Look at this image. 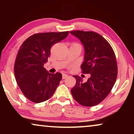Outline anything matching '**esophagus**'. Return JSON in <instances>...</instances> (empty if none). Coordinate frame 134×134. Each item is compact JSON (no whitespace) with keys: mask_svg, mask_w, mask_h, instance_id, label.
Wrapping results in <instances>:
<instances>
[{"mask_svg":"<svg viewBox=\"0 0 134 134\" xmlns=\"http://www.w3.org/2000/svg\"><path fill=\"white\" fill-rule=\"evenodd\" d=\"M62 77H63V79H66L67 77H68V75H67V74H63Z\"/></svg>","mask_w":134,"mask_h":134,"instance_id":"34e87169","label":"esophagus"}]
</instances>
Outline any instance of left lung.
<instances>
[{
  "instance_id": "8db88e82",
  "label": "left lung",
  "mask_w": 134,
  "mask_h": 134,
  "mask_svg": "<svg viewBox=\"0 0 134 134\" xmlns=\"http://www.w3.org/2000/svg\"><path fill=\"white\" fill-rule=\"evenodd\" d=\"M70 34L80 40L85 49L82 72L90 74L86 82L78 76L71 92L80 105L93 106L103 101L109 94L116 80L117 63L114 51L107 41L92 31H74Z\"/></svg>"
}]
</instances>
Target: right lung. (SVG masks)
<instances>
[{
	"label": "right lung",
	"instance_id": "1",
	"mask_svg": "<svg viewBox=\"0 0 134 134\" xmlns=\"http://www.w3.org/2000/svg\"><path fill=\"white\" fill-rule=\"evenodd\" d=\"M69 31L36 34L21 45L16 58V80L24 96L35 103H41L53 96L62 79L60 72L49 73L44 68L50 56L53 45L66 38Z\"/></svg>",
	"mask_w": 134,
	"mask_h": 134
}]
</instances>
